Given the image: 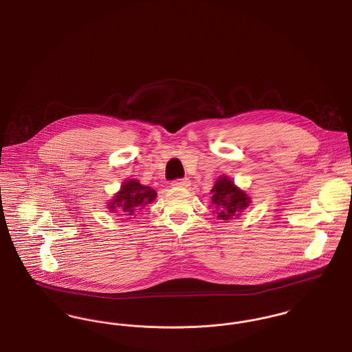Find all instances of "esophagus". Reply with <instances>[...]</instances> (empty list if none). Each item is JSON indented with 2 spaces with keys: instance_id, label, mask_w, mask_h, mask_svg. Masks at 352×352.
Here are the masks:
<instances>
[{
  "instance_id": "esophagus-1",
  "label": "esophagus",
  "mask_w": 352,
  "mask_h": 352,
  "mask_svg": "<svg viewBox=\"0 0 352 352\" xmlns=\"http://www.w3.org/2000/svg\"><path fill=\"white\" fill-rule=\"evenodd\" d=\"M171 185L174 187H187L190 186V181H188V178H179V179L173 181Z\"/></svg>"
}]
</instances>
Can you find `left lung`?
<instances>
[{
    "label": "left lung",
    "instance_id": "left-lung-1",
    "mask_svg": "<svg viewBox=\"0 0 352 352\" xmlns=\"http://www.w3.org/2000/svg\"><path fill=\"white\" fill-rule=\"evenodd\" d=\"M212 192V204L218 210V218L231 219L235 215H239L242 210H245L250 204L248 195L235 187L234 182L228 177H221L211 190Z\"/></svg>",
    "mask_w": 352,
    "mask_h": 352
}]
</instances>
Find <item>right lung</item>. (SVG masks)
<instances>
[{
  "label": "right lung",
  "mask_w": 352,
  "mask_h": 352,
  "mask_svg": "<svg viewBox=\"0 0 352 352\" xmlns=\"http://www.w3.org/2000/svg\"><path fill=\"white\" fill-rule=\"evenodd\" d=\"M155 195L157 192L153 188L142 186L135 179H129L124 182L121 191L110 202L109 208L116 210V207H120V211L122 212L121 215H133L147 204H151Z\"/></svg>",
  "instance_id": "right-lung-1"
}]
</instances>
